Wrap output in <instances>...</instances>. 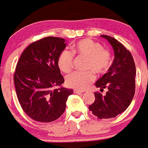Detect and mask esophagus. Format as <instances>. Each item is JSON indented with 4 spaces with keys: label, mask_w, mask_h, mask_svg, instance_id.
<instances>
[{
    "label": "esophagus",
    "mask_w": 148,
    "mask_h": 148,
    "mask_svg": "<svg viewBox=\"0 0 148 148\" xmlns=\"http://www.w3.org/2000/svg\"><path fill=\"white\" fill-rule=\"evenodd\" d=\"M74 93H84V91L79 90H74Z\"/></svg>",
    "instance_id": "esophagus-1"
}]
</instances>
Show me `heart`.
Segmentation results:
<instances>
[{
  "mask_svg": "<svg viewBox=\"0 0 148 148\" xmlns=\"http://www.w3.org/2000/svg\"><path fill=\"white\" fill-rule=\"evenodd\" d=\"M74 55L83 58L85 63L86 72L74 71L66 77V84L71 88L77 90H85L94 81L95 73L101 76L106 74L111 66V54L107 49L102 47L99 42L89 38L79 41L74 45L72 52L64 49L58 58V66L63 73H69L74 64Z\"/></svg>",
  "mask_w": 148,
  "mask_h": 148,
  "instance_id": "obj_1",
  "label": "heart"
}]
</instances>
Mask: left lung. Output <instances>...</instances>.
<instances>
[{"instance_id": "left-lung-1", "label": "left lung", "mask_w": 148, "mask_h": 148, "mask_svg": "<svg viewBox=\"0 0 148 148\" xmlns=\"http://www.w3.org/2000/svg\"><path fill=\"white\" fill-rule=\"evenodd\" d=\"M112 46L114 59L110 70L96 82V86L108 91L105 96L95 93V101L89 110L99 119L115 118L130 105L135 93L136 66L130 51L115 38L101 35Z\"/></svg>"}]
</instances>
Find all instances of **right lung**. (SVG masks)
<instances>
[{"mask_svg":"<svg viewBox=\"0 0 148 148\" xmlns=\"http://www.w3.org/2000/svg\"><path fill=\"white\" fill-rule=\"evenodd\" d=\"M65 39L47 36L31 43L22 53L14 74L16 96L23 111L33 120L49 123L66 110L73 90L58 88L64 82L58 58Z\"/></svg>","mask_w":148,"mask_h":148,"instance_id":"add662e5","label":"right lung"}]
</instances>
